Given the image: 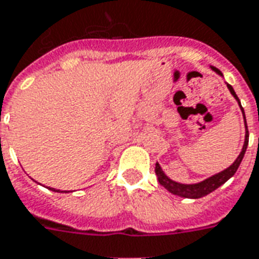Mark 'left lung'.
Returning <instances> with one entry per match:
<instances>
[{
	"label": "left lung",
	"mask_w": 259,
	"mask_h": 259,
	"mask_svg": "<svg viewBox=\"0 0 259 259\" xmlns=\"http://www.w3.org/2000/svg\"><path fill=\"white\" fill-rule=\"evenodd\" d=\"M212 70L217 73V74H220L223 76V73L219 70L217 68L214 66H210ZM228 87V90L232 94L236 100H238V103H239L240 108H242V112H243V118H244V126H246V136H244V144H243V148H242V152H240V155L236 157V160L232 163V164L226 168L224 171L222 172L216 174V175H213V177L208 178V179H205L202 182L200 183H193V185H183V183H178L172 179H169L164 172H163V169H161L160 164L159 163H156V167H155V172H156V177H157V181L160 183L161 186L165 187L169 193H172L175 195H179V197H183V198H201V197H205V195H208L209 193H212L217 189V187H220L222 185L232 178L236 172V169L239 168L240 163L243 160V156L246 153V149H247V145H248V129H247V122H246V115H244V111H243V107H242V104H240V100L239 98L236 96L235 94L234 88L230 85V84H227Z\"/></svg>",
	"instance_id": "1"
}]
</instances>
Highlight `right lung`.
<instances>
[{"instance_id": "1", "label": "right lung", "mask_w": 259, "mask_h": 259, "mask_svg": "<svg viewBox=\"0 0 259 259\" xmlns=\"http://www.w3.org/2000/svg\"><path fill=\"white\" fill-rule=\"evenodd\" d=\"M49 189H50V190H53V191H58V193H62V191H59V190H55V189H51V187H49Z\"/></svg>"}]
</instances>
